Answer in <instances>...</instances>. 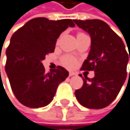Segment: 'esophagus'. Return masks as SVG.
<instances>
[{
  "instance_id": "esophagus-1",
  "label": "esophagus",
  "mask_w": 130,
  "mask_h": 130,
  "mask_svg": "<svg viewBox=\"0 0 130 130\" xmlns=\"http://www.w3.org/2000/svg\"><path fill=\"white\" fill-rule=\"evenodd\" d=\"M74 75H75V73H74V72H70V73H69V76H70V77L74 76Z\"/></svg>"
}]
</instances>
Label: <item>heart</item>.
Segmentation results:
<instances>
[{"mask_svg": "<svg viewBox=\"0 0 130 130\" xmlns=\"http://www.w3.org/2000/svg\"><path fill=\"white\" fill-rule=\"evenodd\" d=\"M61 62H62V64L64 66L70 68V67H73L75 64V60L73 57L70 56V55H66V56H64L62 58Z\"/></svg>", "mask_w": 130, "mask_h": 130, "instance_id": "heart-1", "label": "heart"}]
</instances>
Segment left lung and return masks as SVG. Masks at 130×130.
Segmentation results:
<instances>
[{"mask_svg":"<svg viewBox=\"0 0 130 130\" xmlns=\"http://www.w3.org/2000/svg\"><path fill=\"white\" fill-rule=\"evenodd\" d=\"M74 21L91 39L90 53L80 70L94 71V78L83 79V86L75 90V97L84 107L103 109L114 101L123 86L130 53L129 57L123 40L105 21L97 19Z\"/></svg>","mask_w":130,"mask_h":130,"instance_id":"1","label":"left lung"}]
</instances>
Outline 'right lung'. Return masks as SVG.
Instances as JSON below:
<instances>
[{
	"mask_svg": "<svg viewBox=\"0 0 130 130\" xmlns=\"http://www.w3.org/2000/svg\"><path fill=\"white\" fill-rule=\"evenodd\" d=\"M69 26H75L70 19L34 18L10 38L5 69L13 93L25 106L40 108L49 105L58 85L69 75L61 66L45 73L42 64L45 55L54 52L57 39Z\"/></svg>",
	"mask_w": 130,
	"mask_h": 130,
	"instance_id": "obj_1",
	"label": "right lung"
}]
</instances>
